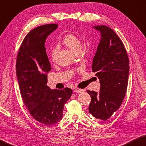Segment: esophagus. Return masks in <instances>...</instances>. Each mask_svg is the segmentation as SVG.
I'll list each match as a JSON object with an SVG mask.
<instances>
[{"mask_svg":"<svg viewBox=\"0 0 146 146\" xmlns=\"http://www.w3.org/2000/svg\"><path fill=\"white\" fill-rule=\"evenodd\" d=\"M85 91L84 89H81V88H75L74 89V92H77V93H82Z\"/></svg>","mask_w":146,"mask_h":146,"instance_id":"1","label":"esophagus"}]
</instances>
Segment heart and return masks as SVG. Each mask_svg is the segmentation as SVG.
<instances>
[{
	"instance_id": "1",
	"label": "heart",
	"mask_w": 146,
	"mask_h": 146,
	"mask_svg": "<svg viewBox=\"0 0 146 146\" xmlns=\"http://www.w3.org/2000/svg\"><path fill=\"white\" fill-rule=\"evenodd\" d=\"M62 44L64 45L68 48H70L74 53L77 54L80 52L82 46V42L80 38L75 35V34H67L62 38ZM57 52H58L57 48H54L51 51L50 58L52 61H54L56 59Z\"/></svg>"
}]
</instances>
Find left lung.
<instances>
[{"label": "left lung", "mask_w": 146, "mask_h": 146, "mask_svg": "<svg viewBox=\"0 0 146 146\" xmlns=\"http://www.w3.org/2000/svg\"><path fill=\"white\" fill-rule=\"evenodd\" d=\"M100 31L101 39L94 56L92 69L100 80L99 93L87 90L91 97L89 113L106 121L118 110L127 92L129 59L123 43L110 28L94 27Z\"/></svg>", "instance_id": "8db88e82"}]
</instances>
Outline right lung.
Instances as JSON below:
<instances>
[{
  "mask_svg": "<svg viewBox=\"0 0 146 146\" xmlns=\"http://www.w3.org/2000/svg\"><path fill=\"white\" fill-rule=\"evenodd\" d=\"M57 27V24H47L31 30L23 41L16 59V75L23 101L33 118L47 126L61 119L64 104L73 92L68 87L51 90L47 85V73L51 70V66L45 42Z\"/></svg>",
  "mask_w": 146,
  "mask_h": 146,
  "instance_id": "add662e5",
  "label": "right lung"
}]
</instances>
